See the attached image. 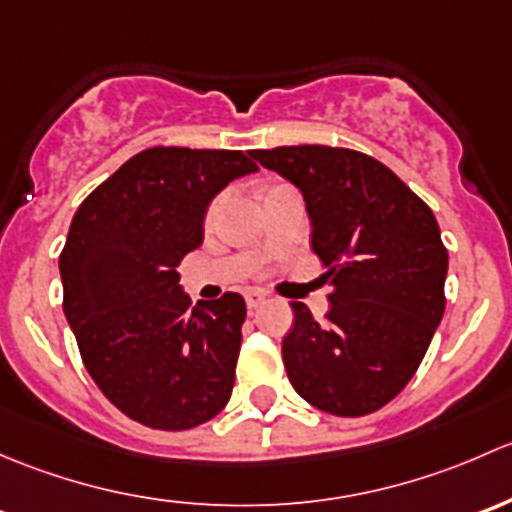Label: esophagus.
Wrapping results in <instances>:
<instances>
[{"label":"esophagus","mask_w":512,"mask_h":512,"mask_svg":"<svg viewBox=\"0 0 512 512\" xmlns=\"http://www.w3.org/2000/svg\"><path fill=\"white\" fill-rule=\"evenodd\" d=\"M263 303H266V295H263V293H258V291L246 293V305H249V310L261 308Z\"/></svg>","instance_id":"obj_1"}]
</instances>
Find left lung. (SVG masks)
Wrapping results in <instances>:
<instances>
[{"mask_svg": "<svg viewBox=\"0 0 512 512\" xmlns=\"http://www.w3.org/2000/svg\"><path fill=\"white\" fill-rule=\"evenodd\" d=\"M251 155L303 194L310 246L333 286L323 323L293 303L288 379L328 414L377 412L414 377L446 308L449 254L434 212L362 152L295 145Z\"/></svg>", "mask_w": 512, "mask_h": 512, "instance_id": "left-lung-1", "label": "left lung"}]
</instances>
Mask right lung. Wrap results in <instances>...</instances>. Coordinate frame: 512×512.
Wrapping results in <instances>:
<instances>
[{
	"label": "right lung",
	"mask_w": 512,
	"mask_h": 512,
	"mask_svg": "<svg viewBox=\"0 0 512 512\" xmlns=\"http://www.w3.org/2000/svg\"><path fill=\"white\" fill-rule=\"evenodd\" d=\"M256 170L241 150L150 147L71 221L63 313L100 392L150 429H194L229 402L246 303L226 293L189 308L177 266L202 246L212 199Z\"/></svg>",
	"instance_id": "obj_1"
}]
</instances>
